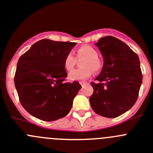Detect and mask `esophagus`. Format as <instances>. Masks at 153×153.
<instances>
[{
	"mask_svg": "<svg viewBox=\"0 0 153 153\" xmlns=\"http://www.w3.org/2000/svg\"><path fill=\"white\" fill-rule=\"evenodd\" d=\"M80 85H82V87H84V86H85V85H88V83H86V82H80Z\"/></svg>",
	"mask_w": 153,
	"mask_h": 153,
	"instance_id": "34e87169",
	"label": "esophagus"
}]
</instances>
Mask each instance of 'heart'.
Masks as SVG:
<instances>
[{
	"instance_id": "1",
	"label": "heart",
	"mask_w": 153,
	"mask_h": 153,
	"mask_svg": "<svg viewBox=\"0 0 153 153\" xmlns=\"http://www.w3.org/2000/svg\"><path fill=\"white\" fill-rule=\"evenodd\" d=\"M97 52L94 48L88 45H84L77 49V57H86L82 62V66L84 68L75 69L71 71L68 75V79L71 81H82L85 80L92 75L94 71H98L101 68V62L97 58ZM76 64V59L71 53L65 56L63 62V66L66 71L72 70Z\"/></svg>"
}]
</instances>
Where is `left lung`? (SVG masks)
<instances>
[{
  "mask_svg": "<svg viewBox=\"0 0 153 153\" xmlns=\"http://www.w3.org/2000/svg\"><path fill=\"white\" fill-rule=\"evenodd\" d=\"M104 58V65L91 82L93 94L90 104L96 114L108 118L120 116L131 108L138 98L143 81L137 53L115 37L100 38L96 43Z\"/></svg>",
  "mask_w": 153,
  "mask_h": 153,
  "instance_id": "8db88e82",
  "label": "left lung"
}]
</instances>
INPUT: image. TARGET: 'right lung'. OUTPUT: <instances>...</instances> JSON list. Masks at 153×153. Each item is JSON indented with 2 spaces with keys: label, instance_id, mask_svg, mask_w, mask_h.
Masks as SVG:
<instances>
[{
  "label": "right lung",
  "instance_id": "obj_1",
  "mask_svg": "<svg viewBox=\"0 0 153 153\" xmlns=\"http://www.w3.org/2000/svg\"><path fill=\"white\" fill-rule=\"evenodd\" d=\"M76 42L44 39L34 43L20 57L14 84L23 108L32 116L53 121L66 116L82 86L65 83L64 59Z\"/></svg>",
  "mask_w": 153,
  "mask_h": 153
}]
</instances>
